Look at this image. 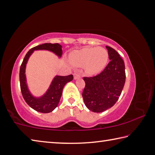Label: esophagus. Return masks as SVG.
I'll list each match as a JSON object with an SVG mask.
<instances>
[{"label":"esophagus","instance_id":"esophagus-1","mask_svg":"<svg viewBox=\"0 0 155 155\" xmlns=\"http://www.w3.org/2000/svg\"><path fill=\"white\" fill-rule=\"evenodd\" d=\"M80 77H81V76H80L79 74H78V73H77V72L74 73V79H78V78H80Z\"/></svg>","mask_w":155,"mask_h":155}]
</instances>
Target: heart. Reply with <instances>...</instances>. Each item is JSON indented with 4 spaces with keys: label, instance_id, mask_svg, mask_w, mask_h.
<instances>
[{
    "label": "heart",
    "instance_id": "heart-1",
    "mask_svg": "<svg viewBox=\"0 0 155 155\" xmlns=\"http://www.w3.org/2000/svg\"><path fill=\"white\" fill-rule=\"evenodd\" d=\"M70 60L77 66H84L88 75H96L101 73L106 67L109 53L103 47L84 48L72 52Z\"/></svg>",
    "mask_w": 155,
    "mask_h": 155
}]
</instances>
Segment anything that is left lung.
I'll return each mask as SVG.
<instances>
[{
  "label": "left lung",
  "instance_id": "8db88e82",
  "mask_svg": "<svg viewBox=\"0 0 155 155\" xmlns=\"http://www.w3.org/2000/svg\"><path fill=\"white\" fill-rule=\"evenodd\" d=\"M110 61L100 74L83 77L85 82L83 98L85 106L93 112L101 113L114 105L124 87L126 73L123 59L116 51L106 46Z\"/></svg>",
  "mask_w": 155,
  "mask_h": 155
}]
</instances>
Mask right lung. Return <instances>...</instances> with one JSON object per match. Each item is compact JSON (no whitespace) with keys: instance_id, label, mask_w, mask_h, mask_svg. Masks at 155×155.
<instances>
[{"instance_id":"right-lung-1","label":"right lung","mask_w":155,"mask_h":155,"mask_svg":"<svg viewBox=\"0 0 155 155\" xmlns=\"http://www.w3.org/2000/svg\"><path fill=\"white\" fill-rule=\"evenodd\" d=\"M35 50H48L61 57L62 54L61 46L58 43H45L41 45L33 47L26 54L20 68V90L22 96L28 105L35 111L47 114L53 111L58 105L60 98H61L63 88L67 83L72 81L73 75L68 76H57L52 81L51 86L47 92L40 98H35L31 95L28 90L26 77L25 74L26 64L28 58Z\"/></svg>"}]
</instances>
